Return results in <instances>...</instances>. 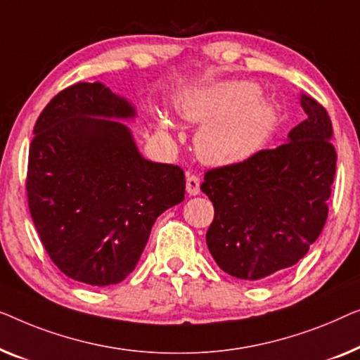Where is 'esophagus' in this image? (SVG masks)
<instances>
[{
    "label": "esophagus",
    "mask_w": 360,
    "mask_h": 360,
    "mask_svg": "<svg viewBox=\"0 0 360 360\" xmlns=\"http://www.w3.org/2000/svg\"><path fill=\"white\" fill-rule=\"evenodd\" d=\"M186 191L189 195H197L200 192V179L197 176H187Z\"/></svg>",
    "instance_id": "esophagus-1"
}]
</instances>
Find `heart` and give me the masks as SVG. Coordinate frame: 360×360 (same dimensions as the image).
I'll return each mask as SVG.
<instances>
[{
  "label": "heart",
  "instance_id": "heart-1",
  "mask_svg": "<svg viewBox=\"0 0 360 360\" xmlns=\"http://www.w3.org/2000/svg\"><path fill=\"white\" fill-rule=\"evenodd\" d=\"M176 108L187 122L202 125L195 136L199 158L212 166L241 163L264 145L276 124V109L246 81H214L179 89ZM158 129L171 139L173 120L160 114Z\"/></svg>",
  "mask_w": 360,
  "mask_h": 360
}]
</instances>
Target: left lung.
<instances>
[{
  "instance_id": "obj_1",
  "label": "left lung",
  "mask_w": 360,
  "mask_h": 360,
  "mask_svg": "<svg viewBox=\"0 0 360 360\" xmlns=\"http://www.w3.org/2000/svg\"><path fill=\"white\" fill-rule=\"evenodd\" d=\"M300 105L307 119L285 143L204 176L200 189L215 209L207 246L236 279L261 282L297 264L326 224L336 173L333 125L310 96L300 93Z\"/></svg>"
}]
</instances>
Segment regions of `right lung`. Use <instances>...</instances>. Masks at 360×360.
Segmentation results:
<instances>
[{"instance_id":"add662e5","label":"right lung","mask_w":360,"mask_h":360,"mask_svg":"<svg viewBox=\"0 0 360 360\" xmlns=\"http://www.w3.org/2000/svg\"><path fill=\"white\" fill-rule=\"evenodd\" d=\"M136 108L104 83H77L47 104L29 148L27 199L55 266L93 287L135 269L151 226L184 200L179 166L140 153Z\"/></svg>"}]
</instances>
